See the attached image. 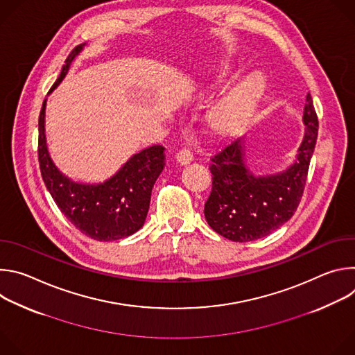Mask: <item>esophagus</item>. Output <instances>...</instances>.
I'll use <instances>...</instances> for the list:
<instances>
[{
	"mask_svg": "<svg viewBox=\"0 0 355 355\" xmlns=\"http://www.w3.org/2000/svg\"><path fill=\"white\" fill-rule=\"evenodd\" d=\"M192 159H193V155H192V151L188 150V148H182V150H180L178 153H177V162L181 166L189 164L192 162Z\"/></svg>",
	"mask_w": 355,
	"mask_h": 355,
	"instance_id": "1",
	"label": "esophagus"
}]
</instances>
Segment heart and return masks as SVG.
Masks as SVG:
<instances>
[{
	"mask_svg": "<svg viewBox=\"0 0 355 355\" xmlns=\"http://www.w3.org/2000/svg\"><path fill=\"white\" fill-rule=\"evenodd\" d=\"M268 89L264 71L252 70L240 77L209 108L205 126L218 139L239 135L256 115Z\"/></svg>",
	"mask_w": 355,
	"mask_h": 355,
	"instance_id": "1",
	"label": "heart"
}]
</instances>
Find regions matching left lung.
<instances>
[{
  "instance_id": "1",
  "label": "left lung",
  "mask_w": 355,
  "mask_h": 355,
  "mask_svg": "<svg viewBox=\"0 0 355 355\" xmlns=\"http://www.w3.org/2000/svg\"><path fill=\"white\" fill-rule=\"evenodd\" d=\"M305 136L292 166L274 175H254L245 166L243 139H234L211 160L212 191L205 202V219L232 241H251L288 222L306 185L319 121L311 94L303 108Z\"/></svg>"
}]
</instances>
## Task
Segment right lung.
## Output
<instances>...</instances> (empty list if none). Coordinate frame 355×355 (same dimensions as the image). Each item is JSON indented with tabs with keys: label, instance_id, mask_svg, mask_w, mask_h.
Returning a JSON list of instances; mask_svg holds the SVG:
<instances>
[{
	"label": "right lung",
	"instance_id": "obj_1",
	"mask_svg": "<svg viewBox=\"0 0 355 355\" xmlns=\"http://www.w3.org/2000/svg\"><path fill=\"white\" fill-rule=\"evenodd\" d=\"M83 44L73 49L52 92L64 78ZM46 99L39 115L37 157L42 178L62 214L85 236L111 241L137 232L146 220L151 189L164 168V147H147L130 157L125 166L103 184H80L63 175L50 159L44 136Z\"/></svg>",
	"mask_w": 355,
	"mask_h": 355
}]
</instances>
